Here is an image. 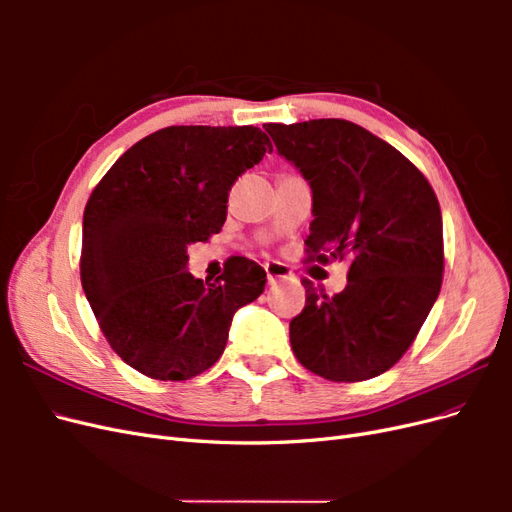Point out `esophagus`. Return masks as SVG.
<instances>
[{"mask_svg":"<svg viewBox=\"0 0 512 512\" xmlns=\"http://www.w3.org/2000/svg\"><path fill=\"white\" fill-rule=\"evenodd\" d=\"M265 271H267L269 284H275L277 280H286V277L292 275V271L286 265H282V262H267Z\"/></svg>","mask_w":512,"mask_h":512,"instance_id":"34e87169","label":"esophagus"}]
</instances>
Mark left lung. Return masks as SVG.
I'll use <instances>...</instances> for the list:
<instances>
[{"label": "left lung", "instance_id": "8db88e82", "mask_svg": "<svg viewBox=\"0 0 512 512\" xmlns=\"http://www.w3.org/2000/svg\"><path fill=\"white\" fill-rule=\"evenodd\" d=\"M267 132L312 185L307 260H350L335 297L305 280V307L290 320L294 356L333 382L376 378L412 346L440 294L436 192L406 156L352 121L267 123Z\"/></svg>", "mask_w": 512, "mask_h": 512}]
</instances>
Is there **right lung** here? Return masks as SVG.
Here are the masks:
<instances>
[{"label":"right lung","instance_id":"1","mask_svg":"<svg viewBox=\"0 0 512 512\" xmlns=\"http://www.w3.org/2000/svg\"><path fill=\"white\" fill-rule=\"evenodd\" d=\"M271 149L254 126H170L132 145L91 192L81 284L106 342L141 374H203L237 309L265 290L254 260L230 258L215 284L185 267L188 245L222 230L232 183Z\"/></svg>","mask_w":512,"mask_h":512}]
</instances>
